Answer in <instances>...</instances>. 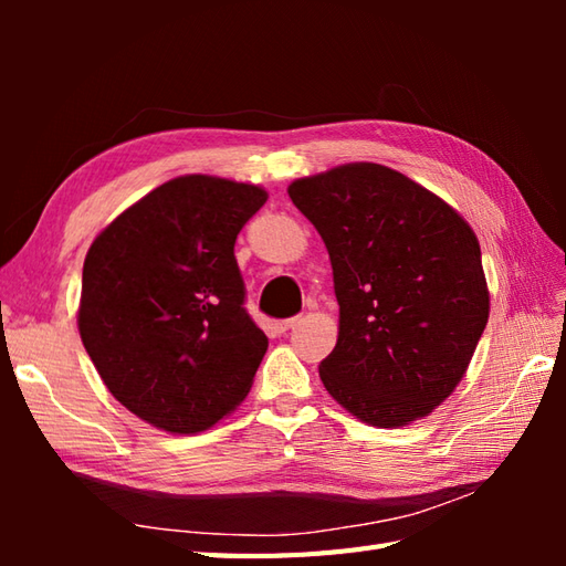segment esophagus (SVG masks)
<instances>
[{
    "instance_id": "34e87169",
    "label": "esophagus",
    "mask_w": 566,
    "mask_h": 566,
    "mask_svg": "<svg viewBox=\"0 0 566 566\" xmlns=\"http://www.w3.org/2000/svg\"><path fill=\"white\" fill-rule=\"evenodd\" d=\"M298 323V316H294V318H284V321H274L272 323V328H274V333H286L290 328H294Z\"/></svg>"
}]
</instances>
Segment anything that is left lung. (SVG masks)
Returning a JSON list of instances; mask_svg holds the SVG:
<instances>
[{
    "mask_svg": "<svg viewBox=\"0 0 566 566\" xmlns=\"http://www.w3.org/2000/svg\"><path fill=\"white\" fill-rule=\"evenodd\" d=\"M290 197L328 248L340 306L323 387L369 426L428 416L464 377L489 321L474 231L432 191L375 163L296 179Z\"/></svg>",
    "mask_w": 566,
    "mask_h": 566,
    "instance_id": "8db88e82",
    "label": "left lung"
}]
</instances>
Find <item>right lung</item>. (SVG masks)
Segmentation results:
<instances>
[{"mask_svg": "<svg viewBox=\"0 0 566 566\" xmlns=\"http://www.w3.org/2000/svg\"><path fill=\"white\" fill-rule=\"evenodd\" d=\"M264 201L255 185L177 177L106 226L84 258V350L146 423L189 436L248 396L268 335L245 311L233 248Z\"/></svg>", "mask_w": 566, "mask_h": 566, "instance_id": "1", "label": "right lung"}]
</instances>
